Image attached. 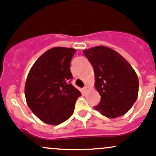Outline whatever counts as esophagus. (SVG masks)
Segmentation results:
<instances>
[{
	"instance_id": "1",
	"label": "esophagus",
	"mask_w": 156,
	"mask_h": 156,
	"mask_svg": "<svg viewBox=\"0 0 156 156\" xmlns=\"http://www.w3.org/2000/svg\"><path fill=\"white\" fill-rule=\"evenodd\" d=\"M88 86H85V87H84V88H83V89H84V91H87V90H88Z\"/></svg>"
}]
</instances>
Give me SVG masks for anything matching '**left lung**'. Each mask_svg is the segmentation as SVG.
<instances>
[{
	"instance_id": "1",
	"label": "left lung",
	"mask_w": 156,
	"mask_h": 156,
	"mask_svg": "<svg viewBox=\"0 0 156 156\" xmlns=\"http://www.w3.org/2000/svg\"><path fill=\"white\" fill-rule=\"evenodd\" d=\"M83 53L93 66L94 87L101 96L94 108L108 118L123 115L138 98L139 83L135 70L121 55L107 47L97 46Z\"/></svg>"
}]
</instances>
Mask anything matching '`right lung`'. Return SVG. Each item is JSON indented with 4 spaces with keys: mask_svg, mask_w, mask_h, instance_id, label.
<instances>
[{
    "mask_svg": "<svg viewBox=\"0 0 156 156\" xmlns=\"http://www.w3.org/2000/svg\"><path fill=\"white\" fill-rule=\"evenodd\" d=\"M76 50L56 47L43 53L32 66L25 83V98L41 121L58 125L73 115L81 93L70 83L71 58Z\"/></svg>",
    "mask_w": 156,
    "mask_h": 156,
    "instance_id": "right-lung-1",
    "label": "right lung"
}]
</instances>
